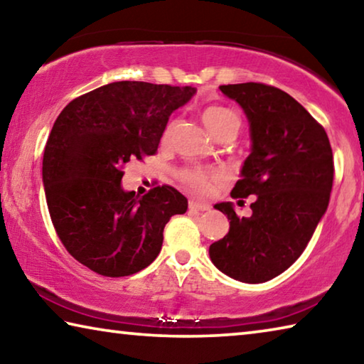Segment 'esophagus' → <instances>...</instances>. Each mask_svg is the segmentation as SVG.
Returning a JSON list of instances; mask_svg holds the SVG:
<instances>
[{
    "label": "esophagus",
    "instance_id": "1",
    "mask_svg": "<svg viewBox=\"0 0 364 364\" xmlns=\"http://www.w3.org/2000/svg\"><path fill=\"white\" fill-rule=\"evenodd\" d=\"M189 208L191 210H197V212H207V210H210V205L205 204V202L189 200Z\"/></svg>",
    "mask_w": 364,
    "mask_h": 364
}]
</instances>
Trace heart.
Wrapping results in <instances>:
<instances>
[{"label": "heart", "instance_id": "heart-1", "mask_svg": "<svg viewBox=\"0 0 364 364\" xmlns=\"http://www.w3.org/2000/svg\"><path fill=\"white\" fill-rule=\"evenodd\" d=\"M202 119H204L207 130L212 133L213 138H220L221 134L230 133V132L237 133L239 117L230 107H223V106L208 107V109H205ZM171 130H173V123H170V125L167 127V130H165V138L170 136ZM181 180L186 184H189L191 188H194L196 191L204 193V191L210 188L213 175L208 173V171L199 170V168H186L181 171Z\"/></svg>", "mask_w": 364, "mask_h": 364}]
</instances>
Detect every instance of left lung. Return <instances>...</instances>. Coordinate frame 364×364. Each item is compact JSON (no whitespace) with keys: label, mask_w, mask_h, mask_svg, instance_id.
<instances>
[{"label":"left lung","mask_w":364,"mask_h":364,"mask_svg":"<svg viewBox=\"0 0 364 364\" xmlns=\"http://www.w3.org/2000/svg\"><path fill=\"white\" fill-rule=\"evenodd\" d=\"M220 90L244 110L252 143L231 194L255 199L249 218H239L232 202L215 204L230 220V231L208 255L230 278L260 284L297 260L328 210L332 149L324 128L282 90L262 83Z\"/></svg>","instance_id":"1"}]
</instances>
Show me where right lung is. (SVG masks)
<instances>
[{"label": "right lung", "mask_w": 364, "mask_h": 364, "mask_svg": "<svg viewBox=\"0 0 364 364\" xmlns=\"http://www.w3.org/2000/svg\"><path fill=\"white\" fill-rule=\"evenodd\" d=\"M191 86L114 82L67 104L43 156L53 225L69 254L95 273L120 278L156 260L164 228L188 210L171 186L139 197L122 186V167L156 154L170 115Z\"/></svg>", "instance_id": "obj_1"}]
</instances>
